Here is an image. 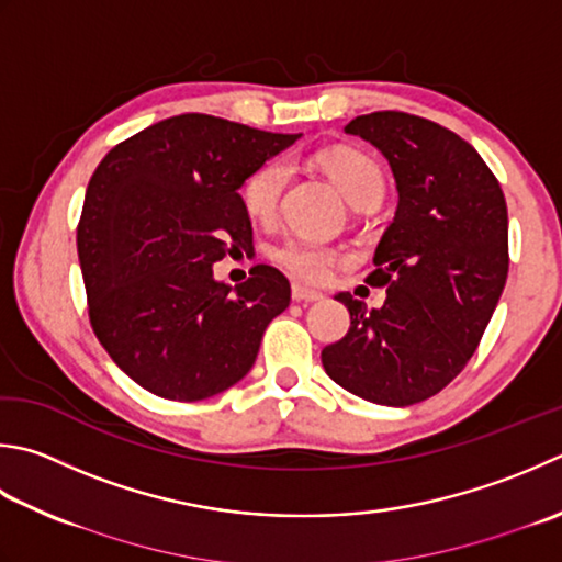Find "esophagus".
Segmentation results:
<instances>
[{
  "label": "esophagus",
  "instance_id": "esophagus-1",
  "mask_svg": "<svg viewBox=\"0 0 562 562\" xmlns=\"http://www.w3.org/2000/svg\"><path fill=\"white\" fill-rule=\"evenodd\" d=\"M292 300L294 302H318V300H324V294L304 288V284H292Z\"/></svg>",
  "mask_w": 562,
  "mask_h": 562
}]
</instances>
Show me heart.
Returning <instances> with one entry per match:
<instances>
[{
	"label": "heart",
	"mask_w": 562,
	"mask_h": 562,
	"mask_svg": "<svg viewBox=\"0 0 562 562\" xmlns=\"http://www.w3.org/2000/svg\"><path fill=\"white\" fill-rule=\"evenodd\" d=\"M316 162L340 187L348 202H353L356 206L380 202L384 192V178L380 165L368 153L338 146L318 153ZM288 180L290 165L282 158H272L252 170L244 187H240V202H244L248 216L262 224L272 222L280 209ZM274 260L294 278L304 282H324L336 268V262H340V252L331 246L314 244V240L290 238L274 248Z\"/></svg>",
	"instance_id": "1"
}]
</instances>
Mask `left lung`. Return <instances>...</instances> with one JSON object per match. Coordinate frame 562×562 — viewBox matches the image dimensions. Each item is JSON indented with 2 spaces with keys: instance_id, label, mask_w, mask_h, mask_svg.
<instances>
[{
  "instance_id": "obj_1",
  "label": "left lung",
  "mask_w": 562,
  "mask_h": 562,
  "mask_svg": "<svg viewBox=\"0 0 562 562\" xmlns=\"http://www.w3.org/2000/svg\"><path fill=\"white\" fill-rule=\"evenodd\" d=\"M346 134L390 160L400 204L366 278L387 300L368 312L340 292L350 328L322 362L358 397L409 406L453 382L480 346L509 272L507 202L480 153L436 121L372 112Z\"/></svg>"
}]
</instances>
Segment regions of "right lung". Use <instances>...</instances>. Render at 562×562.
I'll return each mask as SVG.
<instances>
[{
    "instance_id": "add662e5",
    "label": "right lung",
    "mask_w": 562,
    "mask_h": 562,
    "mask_svg": "<svg viewBox=\"0 0 562 562\" xmlns=\"http://www.w3.org/2000/svg\"><path fill=\"white\" fill-rule=\"evenodd\" d=\"M300 138L209 114L158 121L97 165L77 224L87 314L99 344L143 390L200 402L236 384L290 282L252 266L214 280L226 252L252 248L240 184Z\"/></svg>"
}]
</instances>
